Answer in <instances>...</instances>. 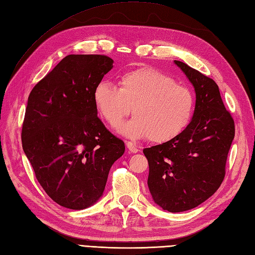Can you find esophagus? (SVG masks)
I'll list each match as a JSON object with an SVG mask.
<instances>
[{
	"label": "esophagus",
	"instance_id": "obj_1",
	"mask_svg": "<svg viewBox=\"0 0 255 255\" xmlns=\"http://www.w3.org/2000/svg\"><path fill=\"white\" fill-rule=\"evenodd\" d=\"M126 146L131 153L138 152V148L132 142H126Z\"/></svg>",
	"mask_w": 255,
	"mask_h": 255
}]
</instances>
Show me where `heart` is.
I'll use <instances>...</instances> for the list:
<instances>
[{
    "label": "heart",
    "mask_w": 255,
    "mask_h": 255,
    "mask_svg": "<svg viewBox=\"0 0 255 255\" xmlns=\"http://www.w3.org/2000/svg\"><path fill=\"white\" fill-rule=\"evenodd\" d=\"M120 88L100 82L93 90V102L100 117L115 127L132 108V120L120 125L126 137H147L156 144L169 142L190 124L195 100L192 91L155 68L143 66L125 72Z\"/></svg>",
    "instance_id": "heart-1"
}]
</instances>
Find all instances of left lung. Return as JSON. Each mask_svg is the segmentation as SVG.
Wrapping results in <instances>:
<instances>
[{"instance_id":"left-lung-1","label":"left lung","mask_w":255,"mask_h":255,"mask_svg":"<svg viewBox=\"0 0 255 255\" xmlns=\"http://www.w3.org/2000/svg\"><path fill=\"white\" fill-rule=\"evenodd\" d=\"M174 64L194 87L193 118L180 135L143 152L154 203L169 212H183L201 205L220 188L234 138V121L212 79L183 62Z\"/></svg>"}]
</instances>
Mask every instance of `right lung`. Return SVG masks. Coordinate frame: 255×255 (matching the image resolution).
<instances>
[{
  "mask_svg": "<svg viewBox=\"0 0 255 255\" xmlns=\"http://www.w3.org/2000/svg\"><path fill=\"white\" fill-rule=\"evenodd\" d=\"M113 67L101 54H69L28 98L23 150L37 182L59 205L82 210L103 195L125 144L98 118L93 90Z\"/></svg>",
  "mask_w": 255,
  "mask_h": 255,
  "instance_id": "1",
  "label": "right lung"
}]
</instances>
